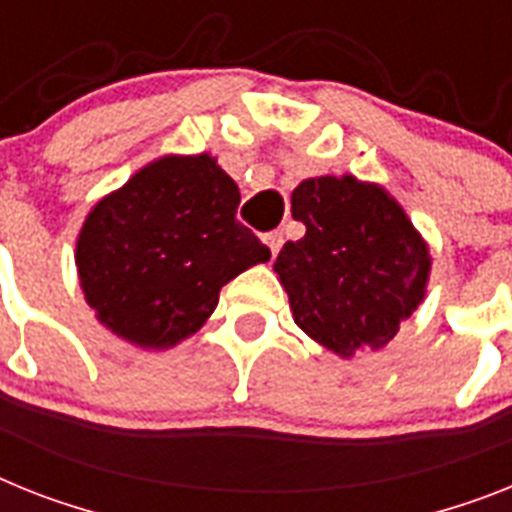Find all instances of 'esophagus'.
Segmentation results:
<instances>
[{"label": "esophagus", "instance_id": "1", "mask_svg": "<svg viewBox=\"0 0 512 512\" xmlns=\"http://www.w3.org/2000/svg\"><path fill=\"white\" fill-rule=\"evenodd\" d=\"M263 242L268 244L270 255L276 257L278 252H281V247H283V234H281V231H268V234H263Z\"/></svg>", "mask_w": 512, "mask_h": 512}]
</instances>
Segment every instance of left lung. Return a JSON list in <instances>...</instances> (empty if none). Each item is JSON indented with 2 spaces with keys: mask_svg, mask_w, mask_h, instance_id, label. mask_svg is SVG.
<instances>
[{
  "mask_svg": "<svg viewBox=\"0 0 512 512\" xmlns=\"http://www.w3.org/2000/svg\"><path fill=\"white\" fill-rule=\"evenodd\" d=\"M307 226L276 257L294 322L312 341L351 359L382 349L424 302L432 255L401 203L354 174L312 176L291 192Z\"/></svg>",
  "mask_w": 512,
  "mask_h": 512,
  "instance_id": "8db88e82",
  "label": "left lung"
}]
</instances>
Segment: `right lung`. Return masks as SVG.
Returning <instances> with one entry per match:
<instances>
[{"label":"right lung","instance_id":"1","mask_svg":"<svg viewBox=\"0 0 512 512\" xmlns=\"http://www.w3.org/2000/svg\"><path fill=\"white\" fill-rule=\"evenodd\" d=\"M239 187L210 153L161 156L103 195L77 234L85 302L103 328L145 351L174 349L218 294L270 249L236 221Z\"/></svg>","mask_w":512,"mask_h":512}]
</instances>
